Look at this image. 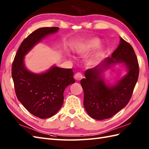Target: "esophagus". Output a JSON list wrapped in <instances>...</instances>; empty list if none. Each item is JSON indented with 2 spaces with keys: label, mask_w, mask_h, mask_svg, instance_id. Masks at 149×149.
Here are the masks:
<instances>
[{
  "label": "esophagus",
  "mask_w": 149,
  "mask_h": 149,
  "mask_svg": "<svg viewBox=\"0 0 149 149\" xmlns=\"http://www.w3.org/2000/svg\"><path fill=\"white\" fill-rule=\"evenodd\" d=\"M82 77H83L82 74L80 73V72H77V73L75 75V77H74L76 81H81L82 79Z\"/></svg>",
  "instance_id": "esophagus-1"
}]
</instances>
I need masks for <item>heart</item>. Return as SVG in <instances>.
<instances>
[{
	"instance_id": "1",
	"label": "heart",
	"mask_w": 149,
	"mask_h": 149,
	"mask_svg": "<svg viewBox=\"0 0 149 149\" xmlns=\"http://www.w3.org/2000/svg\"><path fill=\"white\" fill-rule=\"evenodd\" d=\"M100 40L98 39H93L86 42L79 44L75 48V51L79 54H83L91 51L100 46ZM98 54V56H100Z\"/></svg>"
}]
</instances>
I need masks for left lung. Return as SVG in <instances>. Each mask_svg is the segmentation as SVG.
I'll use <instances>...</instances> for the list:
<instances>
[{
  "mask_svg": "<svg viewBox=\"0 0 149 149\" xmlns=\"http://www.w3.org/2000/svg\"><path fill=\"white\" fill-rule=\"evenodd\" d=\"M123 63L127 74L114 85H107L102 72L113 64ZM139 74L138 59L133 47L120 38V43L101 63L86 70L81 81L84 91V107L88 115L97 120L109 119L119 112L128 103Z\"/></svg>",
  "mask_w": 149,
  "mask_h": 149,
  "instance_id": "left-lung-1",
  "label": "left lung"
}]
</instances>
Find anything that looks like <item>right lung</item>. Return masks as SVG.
<instances>
[{
    "instance_id": "add662e5",
    "label": "right lung",
    "mask_w": 149,
    "mask_h": 149,
    "mask_svg": "<svg viewBox=\"0 0 149 149\" xmlns=\"http://www.w3.org/2000/svg\"><path fill=\"white\" fill-rule=\"evenodd\" d=\"M58 27L38 29L21 44L12 65V77L17 98L24 107L40 119L57 113L63 103L65 88L75 82L72 68L53 66L42 74L28 70L24 57L43 38L57 32Z\"/></svg>"
}]
</instances>
